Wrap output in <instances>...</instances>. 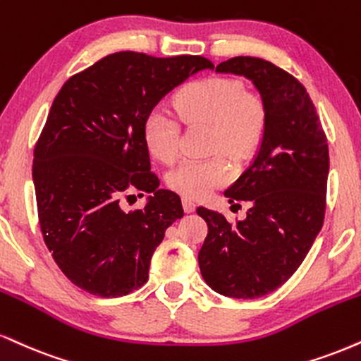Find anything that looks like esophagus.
<instances>
[{
	"label": "esophagus",
	"instance_id": "1",
	"mask_svg": "<svg viewBox=\"0 0 361 361\" xmlns=\"http://www.w3.org/2000/svg\"><path fill=\"white\" fill-rule=\"evenodd\" d=\"M183 207H185L186 214H192V212H195V208H197V203H195L193 200L185 198V200H183Z\"/></svg>",
	"mask_w": 361,
	"mask_h": 361
}]
</instances>
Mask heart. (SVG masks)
I'll use <instances>...</instances> for the list:
<instances>
[{"label": "heart", "instance_id": "1", "mask_svg": "<svg viewBox=\"0 0 361 361\" xmlns=\"http://www.w3.org/2000/svg\"><path fill=\"white\" fill-rule=\"evenodd\" d=\"M176 112L188 124L212 126L210 149L225 151L242 161L257 149L266 133L267 112L257 95L245 94L242 82L208 77L192 82L175 97ZM145 141L156 158L175 161L180 154V123L166 107L149 111ZM230 180V164L216 153L203 159H185L169 171L168 183L186 198H203Z\"/></svg>", "mask_w": 361, "mask_h": 361}]
</instances>
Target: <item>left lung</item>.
I'll return each mask as SVG.
<instances>
[{"mask_svg":"<svg viewBox=\"0 0 361 361\" xmlns=\"http://www.w3.org/2000/svg\"><path fill=\"white\" fill-rule=\"evenodd\" d=\"M215 72L249 79L267 112L266 133L250 166L225 192L250 205L244 220L198 207L208 225L198 252L202 277L235 299L266 296L289 279L323 227L329 171L328 142L310 94L267 60L233 56Z\"/></svg>","mask_w":361,"mask_h":361,"instance_id":"obj_1","label":"left lung"}]
</instances>
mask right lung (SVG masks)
I'll return each mask as SVG.
<instances>
[{"label":"right lung","instance_id":"right-lung-1","mask_svg":"<svg viewBox=\"0 0 361 361\" xmlns=\"http://www.w3.org/2000/svg\"><path fill=\"white\" fill-rule=\"evenodd\" d=\"M205 68L214 63L198 55L117 51L56 94L33 153L38 220L56 266L87 293L119 298L141 288L166 228L185 215L151 173L142 129L164 95ZM133 189L150 197L126 212L120 202Z\"/></svg>","mask_w":361,"mask_h":361}]
</instances>
